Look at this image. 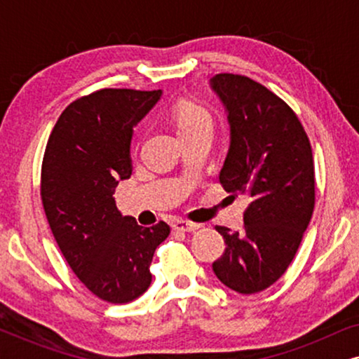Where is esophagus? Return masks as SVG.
<instances>
[{
	"label": "esophagus",
	"mask_w": 359,
	"mask_h": 359,
	"mask_svg": "<svg viewBox=\"0 0 359 359\" xmlns=\"http://www.w3.org/2000/svg\"><path fill=\"white\" fill-rule=\"evenodd\" d=\"M173 229L176 232H196L199 229V224L186 222V220H176L173 222Z\"/></svg>",
	"instance_id": "1"
}]
</instances>
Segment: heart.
Returning a JSON list of instances; mask_svg holds the SVG:
<instances>
[{
  "instance_id": "heart-1",
  "label": "heart",
  "mask_w": 359,
  "mask_h": 359,
  "mask_svg": "<svg viewBox=\"0 0 359 359\" xmlns=\"http://www.w3.org/2000/svg\"><path fill=\"white\" fill-rule=\"evenodd\" d=\"M171 119H173L180 137H188L199 132H212L214 117L204 104L193 100L178 101L171 107Z\"/></svg>"
}]
</instances>
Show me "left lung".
Listing matches in <instances>:
<instances>
[{
    "label": "left lung",
    "mask_w": 359,
    "mask_h": 359,
    "mask_svg": "<svg viewBox=\"0 0 359 359\" xmlns=\"http://www.w3.org/2000/svg\"><path fill=\"white\" fill-rule=\"evenodd\" d=\"M209 83L230 126L219 181L227 193L252 199L240 232L215 227L227 247L212 269L232 291L255 294L283 276L311 222L316 204L311 142L291 107L259 83L232 73Z\"/></svg>",
    "instance_id": "obj_1"
}]
</instances>
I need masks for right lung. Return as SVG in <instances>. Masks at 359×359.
Instances as JSON below:
<instances>
[{
    "instance_id": "obj_1",
    "label": "right lung",
    "mask_w": 359,
    "mask_h": 359,
    "mask_svg": "<svg viewBox=\"0 0 359 359\" xmlns=\"http://www.w3.org/2000/svg\"><path fill=\"white\" fill-rule=\"evenodd\" d=\"M158 91L101 90L73 101L58 117L42 161L41 196L58 248L78 279L102 301L126 304L151 283L150 263L168 224L142 227L114 201L132 175L134 127Z\"/></svg>"
}]
</instances>
